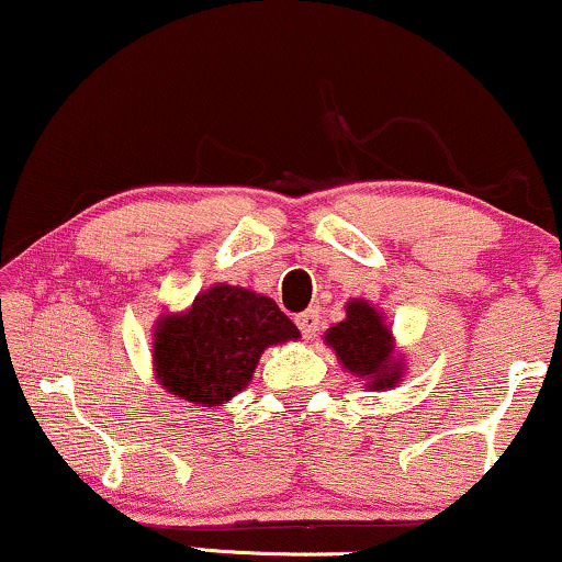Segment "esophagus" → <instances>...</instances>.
<instances>
[{
  "label": "esophagus",
  "mask_w": 562,
  "mask_h": 562,
  "mask_svg": "<svg viewBox=\"0 0 562 562\" xmlns=\"http://www.w3.org/2000/svg\"><path fill=\"white\" fill-rule=\"evenodd\" d=\"M296 325H299V330H302L304 338L312 340V338H315L317 325H319V312L317 310L302 312V315H296Z\"/></svg>",
  "instance_id": "esophagus-1"
}]
</instances>
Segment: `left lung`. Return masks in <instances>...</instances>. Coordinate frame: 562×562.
I'll use <instances>...</instances> for the list:
<instances>
[{
	"label": "left lung",
	"mask_w": 562,
	"mask_h": 562,
	"mask_svg": "<svg viewBox=\"0 0 562 562\" xmlns=\"http://www.w3.org/2000/svg\"><path fill=\"white\" fill-rule=\"evenodd\" d=\"M323 340L340 367L359 376L367 390L384 392L403 382L405 356L397 353L390 323L369 299H348L346 319L327 327Z\"/></svg>",
	"instance_id": "obj_1"
}]
</instances>
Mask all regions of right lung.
Here are the masks:
<instances>
[{"label": "right lung", "mask_w": 562, "mask_h": 562, "mask_svg": "<svg viewBox=\"0 0 562 562\" xmlns=\"http://www.w3.org/2000/svg\"><path fill=\"white\" fill-rule=\"evenodd\" d=\"M302 338L271 296L214 283L183 312H162L151 333V367L165 392L222 407L243 392L266 348Z\"/></svg>", "instance_id": "obj_1"}]
</instances>
